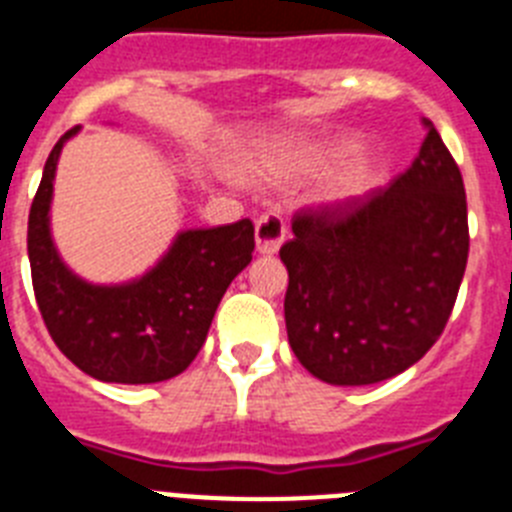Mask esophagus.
Listing matches in <instances>:
<instances>
[{
  "label": "esophagus",
  "mask_w": 512,
  "mask_h": 512,
  "mask_svg": "<svg viewBox=\"0 0 512 512\" xmlns=\"http://www.w3.org/2000/svg\"><path fill=\"white\" fill-rule=\"evenodd\" d=\"M286 239V221L278 213H265L255 224V242L262 255H275Z\"/></svg>",
  "instance_id": "obj_1"
}]
</instances>
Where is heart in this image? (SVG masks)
Returning <instances> with one entry per match:
<instances>
[{
	"mask_svg": "<svg viewBox=\"0 0 512 512\" xmlns=\"http://www.w3.org/2000/svg\"><path fill=\"white\" fill-rule=\"evenodd\" d=\"M363 149V141L361 139H340L335 141L332 146H327L322 154V159L327 162H342V159H350L355 157L358 151ZM381 180V164L379 162H368L361 164V167H355L345 180H342V195H361L366 193L368 188H373L376 182Z\"/></svg>",
	"mask_w": 512,
	"mask_h": 512,
	"instance_id": "heart-1",
	"label": "heart"
}]
</instances>
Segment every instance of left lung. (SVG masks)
<instances>
[{
  "mask_svg": "<svg viewBox=\"0 0 512 512\" xmlns=\"http://www.w3.org/2000/svg\"><path fill=\"white\" fill-rule=\"evenodd\" d=\"M420 154L389 188L306 208L281 247L286 330L301 366L335 386L407 371L441 337L469 257L459 164L428 118Z\"/></svg>",
  "mask_w": 512,
  "mask_h": 512,
  "instance_id": "obj_1",
  "label": "left lung"
}]
</instances>
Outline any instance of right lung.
I'll list each match as a JSON object with an SVG mask.
<instances>
[{
	"label": "right lung",
	"mask_w": 512,
	"mask_h": 512,
	"mask_svg": "<svg viewBox=\"0 0 512 512\" xmlns=\"http://www.w3.org/2000/svg\"><path fill=\"white\" fill-rule=\"evenodd\" d=\"M71 128L48 154L30 206L28 257L48 335L79 371L108 384H157L193 363L229 283L255 250L250 219L180 231L167 255L136 281L97 286L71 273L51 239L56 164Z\"/></svg>",
	"instance_id": "1"
}]
</instances>
